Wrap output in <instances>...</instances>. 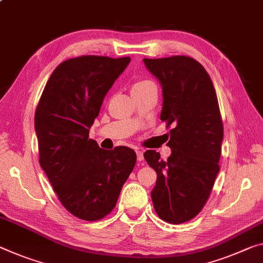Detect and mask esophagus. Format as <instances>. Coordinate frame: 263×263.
<instances>
[{
  "label": "esophagus",
  "instance_id": "1",
  "mask_svg": "<svg viewBox=\"0 0 263 263\" xmlns=\"http://www.w3.org/2000/svg\"><path fill=\"white\" fill-rule=\"evenodd\" d=\"M136 153H137V159H138V161H143L144 160V154H143V151L139 148H136Z\"/></svg>",
  "mask_w": 263,
  "mask_h": 263
}]
</instances>
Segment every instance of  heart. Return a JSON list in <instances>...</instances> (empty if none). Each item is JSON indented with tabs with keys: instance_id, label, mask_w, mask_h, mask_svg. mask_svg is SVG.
I'll use <instances>...</instances> for the list:
<instances>
[{
	"instance_id": "b5f03b06",
	"label": "heart",
	"mask_w": 263,
	"mask_h": 263,
	"mask_svg": "<svg viewBox=\"0 0 263 263\" xmlns=\"http://www.w3.org/2000/svg\"><path fill=\"white\" fill-rule=\"evenodd\" d=\"M149 84H152L151 81H137V82H135L132 84L131 92H135V91H138V90L144 89V87H146Z\"/></svg>"
}]
</instances>
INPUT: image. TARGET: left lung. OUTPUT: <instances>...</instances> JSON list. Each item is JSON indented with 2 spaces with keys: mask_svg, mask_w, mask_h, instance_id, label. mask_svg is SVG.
I'll list each match as a JSON object with an SVG mask.
<instances>
[{
  "mask_svg": "<svg viewBox=\"0 0 263 263\" xmlns=\"http://www.w3.org/2000/svg\"><path fill=\"white\" fill-rule=\"evenodd\" d=\"M144 64L162 89L160 119L173 125L167 160L148 149L145 160L157 172L153 207L164 221H190L205 206L218 176L223 125L210 74L193 58L173 56Z\"/></svg>",
  "mask_w": 263,
  "mask_h": 263,
  "instance_id": "obj_1",
  "label": "left lung"
}]
</instances>
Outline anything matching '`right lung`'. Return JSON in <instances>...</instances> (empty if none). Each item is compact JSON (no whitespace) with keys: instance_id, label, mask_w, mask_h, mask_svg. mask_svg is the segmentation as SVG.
<instances>
[{"instance_id":"add662e5","label":"right lung","mask_w":263,"mask_h":263,"mask_svg":"<svg viewBox=\"0 0 263 263\" xmlns=\"http://www.w3.org/2000/svg\"><path fill=\"white\" fill-rule=\"evenodd\" d=\"M130 61L81 56L63 62L50 76L35 112L41 167L62 205L86 221L114 210L136 165L132 148L105 151L89 139L107 91Z\"/></svg>"}]
</instances>
